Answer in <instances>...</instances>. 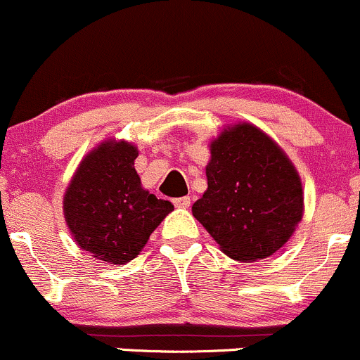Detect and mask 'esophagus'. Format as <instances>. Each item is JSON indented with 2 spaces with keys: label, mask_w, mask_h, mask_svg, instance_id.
I'll list each match as a JSON object with an SVG mask.
<instances>
[{
  "label": "esophagus",
  "mask_w": 360,
  "mask_h": 360,
  "mask_svg": "<svg viewBox=\"0 0 360 360\" xmlns=\"http://www.w3.org/2000/svg\"><path fill=\"white\" fill-rule=\"evenodd\" d=\"M174 205L177 206V208H189V206H191V198H189V196L176 198Z\"/></svg>",
  "instance_id": "esophagus-1"
}]
</instances>
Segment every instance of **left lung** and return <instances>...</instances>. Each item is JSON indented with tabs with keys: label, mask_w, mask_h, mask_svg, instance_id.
I'll return each instance as SVG.
<instances>
[{
	"label": "left lung",
	"mask_w": 360,
	"mask_h": 360,
	"mask_svg": "<svg viewBox=\"0 0 360 360\" xmlns=\"http://www.w3.org/2000/svg\"><path fill=\"white\" fill-rule=\"evenodd\" d=\"M210 154L208 188L193 205V217L230 259L269 257L303 218V186L295 164L249 122L223 128L210 142Z\"/></svg>",
	"instance_id": "1"
}]
</instances>
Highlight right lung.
<instances>
[{
	"label": "right lung",
	"mask_w": 360,
	"mask_h": 360,
	"mask_svg": "<svg viewBox=\"0 0 360 360\" xmlns=\"http://www.w3.org/2000/svg\"><path fill=\"white\" fill-rule=\"evenodd\" d=\"M137 157L131 142L105 140L82 157L64 193L62 210L77 247L105 264L134 260L174 210L140 183Z\"/></svg>",
	"instance_id": "obj_1"
}]
</instances>
